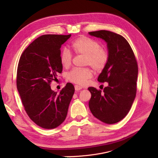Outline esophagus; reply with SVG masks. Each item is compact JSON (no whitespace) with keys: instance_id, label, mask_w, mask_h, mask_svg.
I'll return each mask as SVG.
<instances>
[{"instance_id":"obj_1","label":"esophagus","mask_w":158,"mask_h":158,"mask_svg":"<svg viewBox=\"0 0 158 158\" xmlns=\"http://www.w3.org/2000/svg\"><path fill=\"white\" fill-rule=\"evenodd\" d=\"M74 88H75V90L76 91H79V90L82 89V87L80 86V85H74Z\"/></svg>"}]
</instances>
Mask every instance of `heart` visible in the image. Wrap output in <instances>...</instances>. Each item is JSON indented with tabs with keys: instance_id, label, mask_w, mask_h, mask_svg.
Listing matches in <instances>:
<instances>
[{
	"instance_id": "obj_1",
	"label": "heart",
	"mask_w": 158,
	"mask_h": 158,
	"mask_svg": "<svg viewBox=\"0 0 158 158\" xmlns=\"http://www.w3.org/2000/svg\"><path fill=\"white\" fill-rule=\"evenodd\" d=\"M71 47L76 54L85 55L84 64L90 65L95 71L102 70L109 60V52L101 47L99 43L85 36L76 38L72 42ZM60 62L63 66L69 68L73 61V55L66 48L62 50L60 54ZM92 77V71L89 68H76L70 71L67 74L70 82L84 85L88 80Z\"/></svg>"
}]
</instances>
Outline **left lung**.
Masks as SVG:
<instances>
[{
  "instance_id": "1",
  "label": "left lung",
  "mask_w": 158,
  "mask_h": 158,
  "mask_svg": "<svg viewBox=\"0 0 158 158\" xmlns=\"http://www.w3.org/2000/svg\"><path fill=\"white\" fill-rule=\"evenodd\" d=\"M89 34L106 41L109 60L98 76L99 82H108L103 92L88 88L92 94L89 107L93 115L106 124L121 121L130 111L136 94L138 64L125 37L112 31L99 30Z\"/></svg>"
}]
</instances>
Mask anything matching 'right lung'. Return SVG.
I'll return each mask as SVG.
<instances>
[{
    "mask_svg": "<svg viewBox=\"0 0 158 158\" xmlns=\"http://www.w3.org/2000/svg\"><path fill=\"white\" fill-rule=\"evenodd\" d=\"M70 35H44L23 51L19 60L16 85L24 109L31 120L45 129L63 123L67 115L74 87L67 83L60 92L50 84L63 70L60 47Z\"/></svg>",
    "mask_w": 158,
    "mask_h": 158,
    "instance_id": "obj_1",
    "label": "right lung"
}]
</instances>
